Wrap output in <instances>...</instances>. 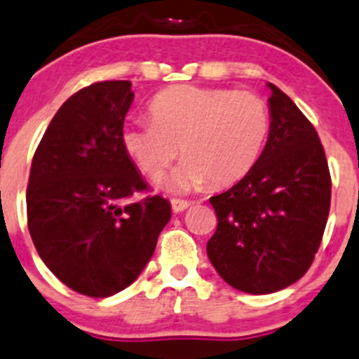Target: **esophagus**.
I'll return each mask as SVG.
<instances>
[{
    "instance_id": "esophagus-1",
    "label": "esophagus",
    "mask_w": 359,
    "mask_h": 359,
    "mask_svg": "<svg viewBox=\"0 0 359 359\" xmlns=\"http://www.w3.org/2000/svg\"><path fill=\"white\" fill-rule=\"evenodd\" d=\"M170 206H172L174 213H182V211H185L190 204L187 203V201H182V199H172L170 201Z\"/></svg>"
}]
</instances>
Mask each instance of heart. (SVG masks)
<instances>
[{
    "label": "heart",
    "mask_w": 359,
    "mask_h": 359,
    "mask_svg": "<svg viewBox=\"0 0 359 359\" xmlns=\"http://www.w3.org/2000/svg\"><path fill=\"white\" fill-rule=\"evenodd\" d=\"M151 123H130L121 142L135 165L156 180L180 155L163 187L189 192L208 182L213 189L243 180L261 158L271 130L268 104L252 91L176 86L149 104Z\"/></svg>",
    "instance_id": "obj_1"
}]
</instances>
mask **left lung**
Masks as SVG:
<instances>
[{
	"instance_id": "8db88e82",
	"label": "left lung",
	"mask_w": 359,
	"mask_h": 359,
	"mask_svg": "<svg viewBox=\"0 0 359 359\" xmlns=\"http://www.w3.org/2000/svg\"><path fill=\"white\" fill-rule=\"evenodd\" d=\"M261 158L233 189L210 199L218 225L208 257L238 291L269 294L298 282L319 250L331 177L316 128L275 84Z\"/></svg>"
}]
</instances>
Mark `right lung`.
<instances>
[{
  "instance_id": "obj_1",
  "label": "right lung",
  "mask_w": 359,
  "mask_h": 359,
  "mask_svg": "<svg viewBox=\"0 0 359 359\" xmlns=\"http://www.w3.org/2000/svg\"><path fill=\"white\" fill-rule=\"evenodd\" d=\"M134 100L130 81L72 95L36 148L26 190L28 229L40 259L72 291L107 298L134 282L170 220L169 201H123L148 185L121 142Z\"/></svg>"
}]
</instances>
